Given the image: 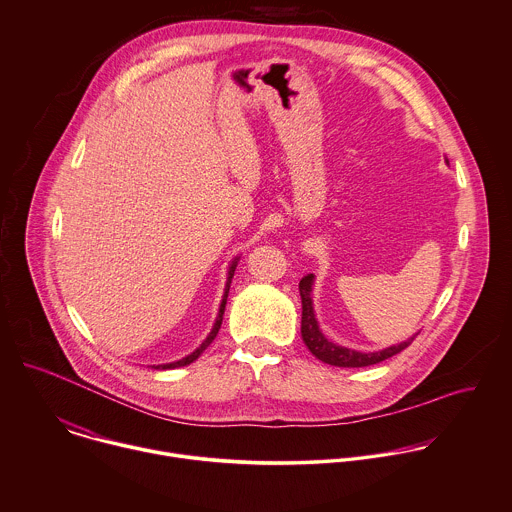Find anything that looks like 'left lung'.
Returning a JSON list of instances; mask_svg holds the SVG:
<instances>
[{"mask_svg":"<svg viewBox=\"0 0 512 512\" xmlns=\"http://www.w3.org/2000/svg\"><path fill=\"white\" fill-rule=\"evenodd\" d=\"M312 288H314V274H308L300 280V296H302V340L308 345V349L324 363L336 365V367H367L373 363H379L387 357H393L395 353L403 351L411 341H401L397 345L379 349V351H355L349 347L338 345L334 341L328 340L322 330L320 324L316 320V312H314V300H312Z\"/></svg>","mask_w":512,"mask_h":512,"instance_id":"obj_1","label":"left lung"}]
</instances>
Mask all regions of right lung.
I'll return each instance as SVG.
<instances>
[{"label": "right lung", "instance_id": "add662e5", "mask_svg": "<svg viewBox=\"0 0 512 512\" xmlns=\"http://www.w3.org/2000/svg\"><path fill=\"white\" fill-rule=\"evenodd\" d=\"M238 256L230 262V266H228V276H226V286H224V296H222V302H220V310H218V316H216V322H214V326H212V330H210V334L206 336V340L202 341L190 355H186V357H182V359H178V361H172V363H161V365H153L155 369H174V367H182V365H188V363H192V361H196L198 359V355L214 341L216 338V334H218V330H220V326H222V316H224V308H226V298H228V290H230V282H232V276H234V270H236V264H238Z\"/></svg>", "mask_w": 512, "mask_h": 512}]
</instances>
